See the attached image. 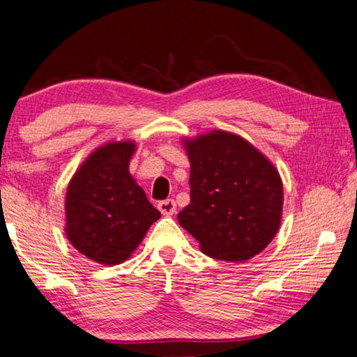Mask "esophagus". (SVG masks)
Masks as SVG:
<instances>
[{
  "label": "esophagus",
  "mask_w": 357,
  "mask_h": 357,
  "mask_svg": "<svg viewBox=\"0 0 357 357\" xmlns=\"http://www.w3.org/2000/svg\"><path fill=\"white\" fill-rule=\"evenodd\" d=\"M158 208H160V212L165 215V217H171V215L175 213L177 204H175L174 199H166V201H161L160 204H158Z\"/></svg>",
  "instance_id": "1"
}]
</instances>
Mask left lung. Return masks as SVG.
<instances>
[{
    "mask_svg": "<svg viewBox=\"0 0 357 357\" xmlns=\"http://www.w3.org/2000/svg\"><path fill=\"white\" fill-rule=\"evenodd\" d=\"M190 204L177 215L210 258L241 262L264 250L280 227L283 185L247 140L226 131L185 140Z\"/></svg>",
    "mask_w": 357,
    "mask_h": 357,
    "instance_id": "8db88e82",
    "label": "left lung"
}]
</instances>
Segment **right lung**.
Wrapping results in <instances>:
<instances>
[{
    "label": "right lung",
    "mask_w": 357,
    "mask_h": 357,
    "mask_svg": "<svg viewBox=\"0 0 357 357\" xmlns=\"http://www.w3.org/2000/svg\"><path fill=\"white\" fill-rule=\"evenodd\" d=\"M132 142L99 147L74 174L66 192V236L74 248L99 264H120L161 217L134 182Z\"/></svg>",
    "instance_id": "1"
}]
</instances>
